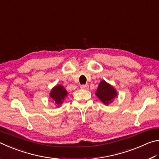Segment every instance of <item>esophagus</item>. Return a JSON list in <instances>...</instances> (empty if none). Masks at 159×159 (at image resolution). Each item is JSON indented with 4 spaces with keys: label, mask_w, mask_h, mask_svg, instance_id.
Masks as SVG:
<instances>
[{
    "label": "esophagus",
    "mask_w": 159,
    "mask_h": 159,
    "mask_svg": "<svg viewBox=\"0 0 159 159\" xmlns=\"http://www.w3.org/2000/svg\"><path fill=\"white\" fill-rule=\"evenodd\" d=\"M80 88L82 89H88L89 85L88 84H82L80 86Z\"/></svg>",
    "instance_id": "obj_1"
}]
</instances>
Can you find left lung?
Listing matches in <instances>:
<instances>
[{
	"instance_id": "left-lung-1",
	"label": "left lung",
	"mask_w": 159,
	"mask_h": 159,
	"mask_svg": "<svg viewBox=\"0 0 159 159\" xmlns=\"http://www.w3.org/2000/svg\"><path fill=\"white\" fill-rule=\"evenodd\" d=\"M96 95L104 104L108 105L113 101L114 98L117 96V93L112 86L102 80L97 89Z\"/></svg>"
}]
</instances>
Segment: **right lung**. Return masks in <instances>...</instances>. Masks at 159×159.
I'll return each mask as SVG.
<instances>
[{
    "label": "right lung",
    "mask_w": 159,
    "mask_h": 159,
    "mask_svg": "<svg viewBox=\"0 0 159 159\" xmlns=\"http://www.w3.org/2000/svg\"><path fill=\"white\" fill-rule=\"evenodd\" d=\"M67 94H68V92L61 85H57L54 89H52L51 93H50V97L56 104L61 105Z\"/></svg>",
    "instance_id": "right-lung-1"
}]
</instances>
